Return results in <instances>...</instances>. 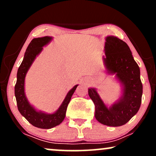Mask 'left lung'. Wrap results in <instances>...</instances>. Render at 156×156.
Listing matches in <instances>:
<instances>
[{
  "mask_svg": "<svg viewBox=\"0 0 156 156\" xmlns=\"http://www.w3.org/2000/svg\"><path fill=\"white\" fill-rule=\"evenodd\" d=\"M105 71L115 76L122 86V95L111 105H106L95 88H89V96L95 105L96 119L101 124L118 127L126 124L138 112L142 96L140 69L130 48L124 41L114 36L105 37Z\"/></svg>",
  "mask_w": 156,
  "mask_h": 156,
  "instance_id": "left-lung-1",
  "label": "left lung"
}]
</instances>
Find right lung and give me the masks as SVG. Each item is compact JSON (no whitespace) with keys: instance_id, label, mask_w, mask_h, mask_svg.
<instances>
[{"instance_id":"obj_1","label":"right lung","mask_w":156,"mask_h":156,"mask_svg":"<svg viewBox=\"0 0 156 156\" xmlns=\"http://www.w3.org/2000/svg\"><path fill=\"white\" fill-rule=\"evenodd\" d=\"M52 39L53 37L48 36L32 39L27 48L22 63L17 70V82L15 87V94L20 113L32 125L42 129L52 128L62 122L65 117L67 105L78 86L77 84L68 92L59 108L52 114L37 110L27 99L25 93V78L27 73L37 55L42 52L44 46L51 42Z\"/></svg>"}]
</instances>
